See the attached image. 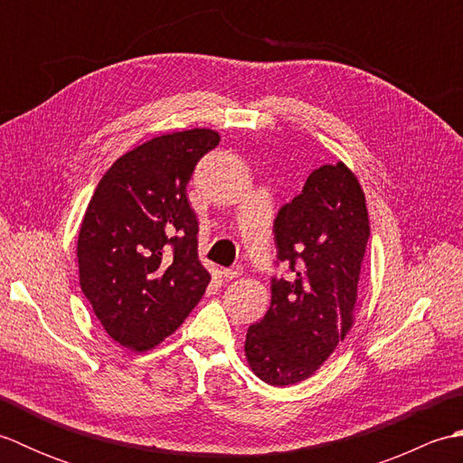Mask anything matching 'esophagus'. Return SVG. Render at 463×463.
Listing matches in <instances>:
<instances>
[{
  "label": "esophagus",
  "mask_w": 463,
  "mask_h": 463,
  "mask_svg": "<svg viewBox=\"0 0 463 463\" xmlns=\"http://www.w3.org/2000/svg\"><path fill=\"white\" fill-rule=\"evenodd\" d=\"M241 274H242V267H241V264H237V267H232V269H224V270H222V277H224L226 280L239 279Z\"/></svg>",
  "instance_id": "1"
}]
</instances>
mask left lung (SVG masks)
Instances as JSON below:
<instances>
[{
	"label": "left lung",
	"instance_id": "left-lung-1",
	"mask_svg": "<svg viewBox=\"0 0 463 463\" xmlns=\"http://www.w3.org/2000/svg\"><path fill=\"white\" fill-rule=\"evenodd\" d=\"M370 237L364 191L346 165L312 171L274 219L287 279H272L270 308L249 326L244 356L270 386L310 378L346 338Z\"/></svg>",
	"mask_w": 463,
	"mask_h": 463
}]
</instances>
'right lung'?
Masks as SVG:
<instances>
[{
	"mask_svg": "<svg viewBox=\"0 0 463 463\" xmlns=\"http://www.w3.org/2000/svg\"><path fill=\"white\" fill-rule=\"evenodd\" d=\"M219 141L213 129L155 137L111 165L87 206L77 239L81 290L125 348L145 352L171 336L209 287L186 184Z\"/></svg>",
	"mask_w": 463,
	"mask_h": 463,
	"instance_id": "add662e5",
	"label": "right lung"
}]
</instances>
